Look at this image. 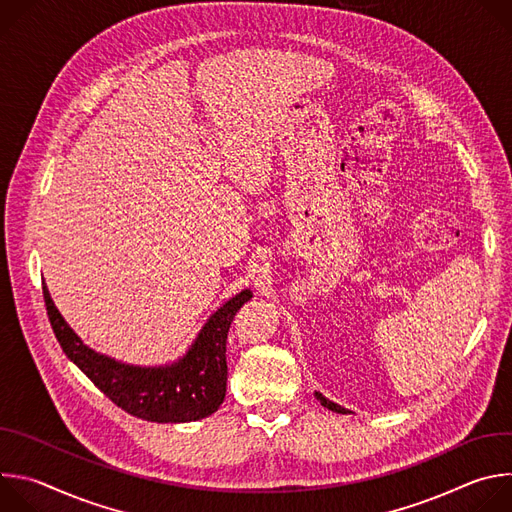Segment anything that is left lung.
I'll return each instance as SVG.
<instances>
[{"label":"left lung","instance_id":"obj_1","mask_svg":"<svg viewBox=\"0 0 512 512\" xmlns=\"http://www.w3.org/2000/svg\"><path fill=\"white\" fill-rule=\"evenodd\" d=\"M316 399H318L326 409H330V411H336V413H350L348 409H344V407H340V405L332 403L330 399H326V397H324V395H320V393H316Z\"/></svg>","mask_w":512,"mask_h":512}]
</instances>
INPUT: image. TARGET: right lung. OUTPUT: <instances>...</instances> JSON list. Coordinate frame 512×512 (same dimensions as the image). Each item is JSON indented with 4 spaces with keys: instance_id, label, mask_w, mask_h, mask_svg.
Here are the masks:
<instances>
[{
    "instance_id": "1",
    "label": "right lung",
    "mask_w": 512,
    "mask_h": 512,
    "mask_svg": "<svg viewBox=\"0 0 512 512\" xmlns=\"http://www.w3.org/2000/svg\"><path fill=\"white\" fill-rule=\"evenodd\" d=\"M42 294L64 354L123 411L158 423H184L208 417L225 401L227 336L237 312L251 300L249 289L210 316L182 360L158 369L129 367L97 354L62 320L46 285H42Z\"/></svg>"
}]
</instances>
